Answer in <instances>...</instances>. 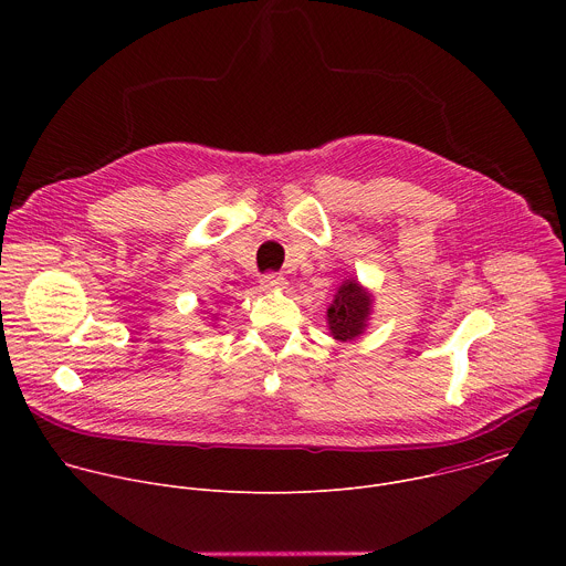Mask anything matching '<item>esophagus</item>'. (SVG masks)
Returning a JSON list of instances; mask_svg holds the SVG:
<instances>
[{"mask_svg":"<svg viewBox=\"0 0 566 566\" xmlns=\"http://www.w3.org/2000/svg\"><path fill=\"white\" fill-rule=\"evenodd\" d=\"M284 284H286V280H284L280 273H266V275H262V280H260V286H262V291H275V289H284Z\"/></svg>","mask_w":566,"mask_h":566,"instance_id":"34e87169","label":"esophagus"}]
</instances>
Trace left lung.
<instances>
[{
  "instance_id": "obj_1",
  "label": "left lung",
  "mask_w": 566,
  "mask_h": 566,
  "mask_svg": "<svg viewBox=\"0 0 566 566\" xmlns=\"http://www.w3.org/2000/svg\"><path fill=\"white\" fill-rule=\"evenodd\" d=\"M369 306H371V295L356 280H347L338 289L334 304L327 311L329 329L334 338L343 343L358 338L369 317Z\"/></svg>"
}]
</instances>
